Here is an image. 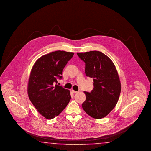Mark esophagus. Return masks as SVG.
Returning <instances> with one entry per match:
<instances>
[{
  "instance_id": "esophagus-1",
  "label": "esophagus",
  "mask_w": 151,
  "mask_h": 151,
  "mask_svg": "<svg viewBox=\"0 0 151 151\" xmlns=\"http://www.w3.org/2000/svg\"><path fill=\"white\" fill-rule=\"evenodd\" d=\"M71 92H72L73 93H78L77 91H74V90H73V89L71 91Z\"/></svg>"
}]
</instances>
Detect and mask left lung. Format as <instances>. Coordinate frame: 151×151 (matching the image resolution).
<instances>
[{
  "mask_svg": "<svg viewBox=\"0 0 151 151\" xmlns=\"http://www.w3.org/2000/svg\"><path fill=\"white\" fill-rule=\"evenodd\" d=\"M86 63L87 76L93 79V89L84 92L86 100L82 104L84 110L91 117H105L115 108L119 97L121 85L112 60L99 51L77 53Z\"/></svg>",
  "mask_w": 151,
  "mask_h": 151,
  "instance_id": "left-lung-1",
  "label": "left lung"
}]
</instances>
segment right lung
<instances>
[{
    "label": "right lung",
    "mask_w": 151,
    "mask_h": 151,
    "mask_svg": "<svg viewBox=\"0 0 151 151\" xmlns=\"http://www.w3.org/2000/svg\"><path fill=\"white\" fill-rule=\"evenodd\" d=\"M73 54L60 50L49 53L38 59L31 70L28 84L29 100L47 119L59 115L71 100L70 91L56 84Z\"/></svg>",
    "instance_id": "add662e5"
}]
</instances>
